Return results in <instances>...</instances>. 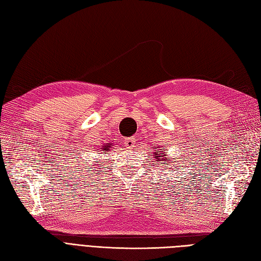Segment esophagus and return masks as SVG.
<instances>
[{
	"label": "esophagus",
	"instance_id": "esophagus-1",
	"mask_svg": "<svg viewBox=\"0 0 261 261\" xmlns=\"http://www.w3.org/2000/svg\"><path fill=\"white\" fill-rule=\"evenodd\" d=\"M125 146H126V148H128V149H133L134 147H135V144H136V141H135V138H126L125 139Z\"/></svg>",
	"mask_w": 261,
	"mask_h": 261
}]
</instances>
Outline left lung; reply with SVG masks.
<instances>
[{
    "mask_svg": "<svg viewBox=\"0 0 261 261\" xmlns=\"http://www.w3.org/2000/svg\"><path fill=\"white\" fill-rule=\"evenodd\" d=\"M161 148V147H160ZM152 149H154V151H153V154L152 155H154V158L156 159V161H164V162H168V163H170V161H171V159H169V158L165 155V149L164 147L162 148V149H158V148H152ZM162 164V163H161ZM163 164H165V163H163Z\"/></svg>",
    "mask_w": 261,
    "mask_h": 261,
    "instance_id": "left-lung-1",
    "label": "left lung"
}]
</instances>
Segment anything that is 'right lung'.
I'll use <instances>...</instances> for the list:
<instances>
[{
	"mask_svg": "<svg viewBox=\"0 0 261 261\" xmlns=\"http://www.w3.org/2000/svg\"><path fill=\"white\" fill-rule=\"evenodd\" d=\"M111 146H113V145H112V144L103 145V146H102V148H101V151H106V152H108L109 150H110V148H111Z\"/></svg>",
	"mask_w": 261,
	"mask_h": 261,
	"instance_id": "right-lung-1",
	"label": "right lung"
}]
</instances>
